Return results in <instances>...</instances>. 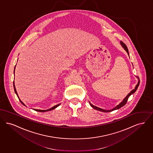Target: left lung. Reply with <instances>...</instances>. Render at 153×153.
<instances>
[{"instance_id":"left-lung-1","label":"left lung","mask_w":153,"mask_h":153,"mask_svg":"<svg viewBox=\"0 0 153 153\" xmlns=\"http://www.w3.org/2000/svg\"><path fill=\"white\" fill-rule=\"evenodd\" d=\"M120 45H121V46H122V47L124 48V50L126 51L127 53L128 54V55L129 56L128 50V48H127V47L126 46V45H125V43H123L122 42H120ZM129 57H130V56H129ZM139 85H140V80L138 81V82L137 85L135 86V87L134 89L132 90H131L129 93L127 94V95L126 97L120 103L119 105H117V106L115 107L114 108H113L111 109V110H105V109H103V108H100V107H98L95 106H94L93 105H92L90 102H89V103H90V106L92 107L93 108L95 109V110H97L100 111H102V112L108 113V112L113 111H114V110H118V109L120 108V107H122L123 106H125V105H126V103H127V100L128 99L129 97H130L131 95L133 94L136 91V90H137V88H138V87L139 86Z\"/></svg>"}]
</instances>
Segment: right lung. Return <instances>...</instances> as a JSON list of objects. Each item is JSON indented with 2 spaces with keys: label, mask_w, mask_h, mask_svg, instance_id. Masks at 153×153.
<instances>
[{
  "label": "right lung",
  "mask_w": 153,
  "mask_h": 153,
  "mask_svg": "<svg viewBox=\"0 0 153 153\" xmlns=\"http://www.w3.org/2000/svg\"><path fill=\"white\" fill-rule=\"evenodd\" d=\"M15 67L16 66H15V68H14V71H13V74H15ZM13 88H14V91H15V94H16V95H17V97H18V98H19V101H20V102H21V103L22 104V105H23L24 106H26L25 105V103L20 100V98H19V96H18V93H17V91H16V88H15V83H14V80H13ZM60 105V104H58V105H55V106H54L53 107H51V108H49V109H47V110H38V109H33L35 111H39V112H46V111H51V110H53V109H55V108H56L57 107L59 106Z\"/></svg>",
  "instance_id": "1"
}]
</instances>
